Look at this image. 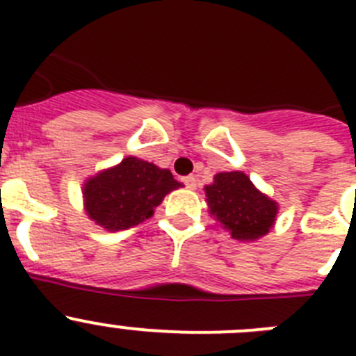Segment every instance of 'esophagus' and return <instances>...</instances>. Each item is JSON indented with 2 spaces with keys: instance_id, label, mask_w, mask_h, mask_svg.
<instances>
[{
  "instance_id": "esophagus-1",
  "label": "esophagus",
  "mask_w": 356,
  "mask_h": 356,
  "mask_svg": "<svg viewBox=\"0 0 356 356\" xmlns=\"http://www.w3.org/2000/svg\"><path fill=\"white\" fill-rule=\"evenodd\" d=\"M181 181L187 188H196V178L194 176H185V178H181Z\"/></svg>"
}]
</instances>
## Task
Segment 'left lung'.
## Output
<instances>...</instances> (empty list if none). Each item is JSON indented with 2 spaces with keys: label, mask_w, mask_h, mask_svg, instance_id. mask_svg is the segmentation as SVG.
<instances>
[{
  "label": "left lung",
  "mask_w": 356,
  "mask_h": 356,
  "mask_svg": "<svg viewBox=\"0 0 356 356\" xmlns=\"http://www.w3.org/2000/svg\"><path fill=\"white\" fill-rule=\"evenodd\" d=\"M209 213L235 241L254 242L275 228L278 203L254 187L242 171L217 172L205 185Z\"/></svg>",
  "instance_id": "obj_1"
}]
</instances>
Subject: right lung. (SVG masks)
Wrapping results in <instances>:
<instances>
[{
	"label": "right lung",
	"instance_id": "add662e5",
	"mask_svg": "<svg viewBox=\"0 0 356 356\" xmlns=\"http://www.w3.org/2000/svg\"><path fill=\"white\" fill-rule=\"evenodd\" d=\"M178 187L181 184L169 169L127 156L83 181V209L94 225L121 232L149 219L163 197Z\"/></svg>",
	"mask_w": 356,
	"mask_h": 356
}]
</instances>
